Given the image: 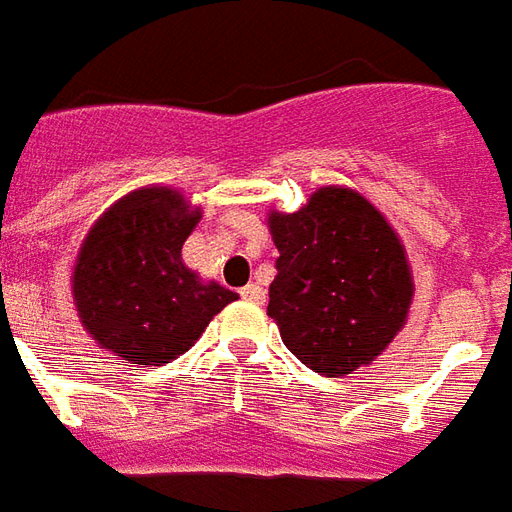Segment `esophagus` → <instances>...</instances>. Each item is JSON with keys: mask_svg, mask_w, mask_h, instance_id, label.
Returning <instances> with one entry per match:
<instances>
[{"mask_svg": "<svg viewBox=\"0 0 512 512\" xmlns=\"http://www.w3.org/2000/svg\"><path fill=\"white\" fill-rule=\"evenodd\" d=\"M239 295H242V300H248V303H264V289L259 284H248Z\"/></svg>", "mask_w": 512, "mask_h": 512, "instance_id": "1", "label": "esophagus"}]
</instances>
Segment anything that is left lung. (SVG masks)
Returning <instances> with one entry per match:
<instances>
[{
  "mask_svg": "<svg viewBox=\"0 0 512 512\" xmlns=\"http://www.w3.org/2000/svg\"><path fill=\"white\" fill-rule=\"evenodd\" d=\"M278 259L267 314L289 353L325 378L378 358L413 297L405 248L364 195L322 187L300 212L270 215Z\"/></svg>",
  "mask_w": 512,
  "mask_h": 512,
  "instance_id": "8db88e82",
  "label": "left lung"
}]
</instances>
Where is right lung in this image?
Here are the masks:
<instances>
[{"label": "right lung", "instance_id": "1", "mask_svg": "<svg viewBox=\"0 0 512 512\" xmlns=\"http://www.w3.org/2000/svg\"><path fill=\"white\" fill-rule=\"evenodd\" d=\"M198 217L176 190L146 187L110 206L82 242L74 267L79 320L126 364H168L237 300L181 262Z\"/></svg>", "mask_w": 512, "mask_h": 512}]
</instances>
